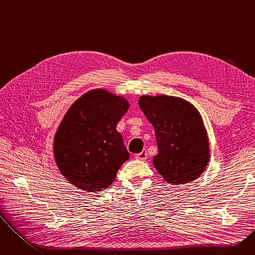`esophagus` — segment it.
Wrapping results in <instances>:
<instances>
[{"instance_id": "esophagus-1", "label": "esophagus", "mask_w": 255, "mask_h": 255, "mask_svg": "<svg viewBox=\"0 0 255 255\" xmlns=\"http://www.w3.org/2000/svg\"><path fill=\"white\" fill-rule=\"evenodd\" d=\"M146 157H148V153H146V150H142L140 153H138V154H136L135 155V158L136 159H138V160H145L146 159Z\"/></svg>"}]
</instances>
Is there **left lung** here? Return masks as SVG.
<instances>
[{
  "label": "left lung",
  "instance_id": "1",
  "mask_svg": "<svg viewBox=\"0 0 255 255\" xmlns=\"http://www.w3.org/2000/svg\"><path fill=\"white\" fill-rule=\"evenodd\" d=\"M140 109L155 129L158 154L153 163L172 185L196 180L210 160V146L204 121L196 107L180 97L143 95Z\"/></svg>",
  "mask_w": 255,
  "mask_h": 255
}]
</instances>
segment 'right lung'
Listing matches in <instances>:
<instances>
[{
  "label": "right lung",
  "mask_w": 255,
  "mask_h": 255,
  "mask_svg": "<svg viewBox=\"0 0 255 255\" xmlns=\"http://www.w3.org/2000/svg\"><path fill=\"white\" fill-rule=\"evenodd\" d=\"M129 102L104 89L80 96L65 114L53 137V155L62 176L76 188L99 192L113 184L129 159L116 129Z\"/></svg>",
  "instance_id": "1"
}]
</instances>
